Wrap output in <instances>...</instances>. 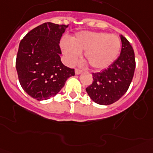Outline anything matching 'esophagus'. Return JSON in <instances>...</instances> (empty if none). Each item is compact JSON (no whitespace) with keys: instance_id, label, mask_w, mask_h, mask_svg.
<instances>
[{"instance_id":"esophagus-1","label":"esophagus","mask_w":153,"mask_h":153,"mask_svg":"<svg viewBox=\"0 0 153 153\" xmlns=\"http://www.w3.org/2000/svg\"><path fill=\"white\" fill-rule=\"evenodd\" d=\"M81 73H82L81 70H79V69H75V74H76V75H79V74H80Z\"/></svg>"}]
</instances>
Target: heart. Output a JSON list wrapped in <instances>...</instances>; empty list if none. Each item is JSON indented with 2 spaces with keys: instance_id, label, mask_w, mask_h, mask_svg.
<instances>
[{
  "instance_id": "b5f03b06",
  "label": "heart",
  "mask_w": 153,
  "mask_h": 153,
  "mask_svg": "<svg viewBox=\"0 0 153 153\" xmlns=\"http://www.w3.org/2000/svg\"><path fill=\"white\" fill-rule=\"evenodd\" d=\"M121 48L120 39L115 34L104 32L83 31L76 33L70 43L64 41L62 49L68 62H76L81 52L94 69H104L112 65L118 58Z\"/></svg>"
}]
</instances>
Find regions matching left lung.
Wrapping results in <instances>:
<instances>
[{
	"instance_id": "left-lung-1",
	"label": "left lung",
	"mask_w": 153,
	"mask_h": 153,
	"mask_svg": "<svg viewBox=\"0 0 153 153\" xmlns=\"http://www.w3.org/2000/svg\"><path fill=\"white\" fill-rule=\"evenodd\" d=\"M122 48L119 58L106 69L92 74L93 83L86 91L93 102L108 105L123 96L129 88L135 69L134 52L129 41L120 35Z\"/></svg>"
}]
</instances>
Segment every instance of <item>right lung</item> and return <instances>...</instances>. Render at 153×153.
Wrapping results in <instances>:
<instances>
[{"label":"right lung","mask_w":153,"mask_h":153,"mask_svg":"<svg viewBox=\"0 0 153 153\" xmlns=\"http://www.w3.org/2000/svg\"><path fill=\"white\" fill-rule=\"evenodd\" d=\"M69 25L45 22L24 36L19 46L16 70L22 89L38 101L55 96L75 75L61 61L60 39Z\"/></svg>","instance_id":"add662e5"}]
</instances>
